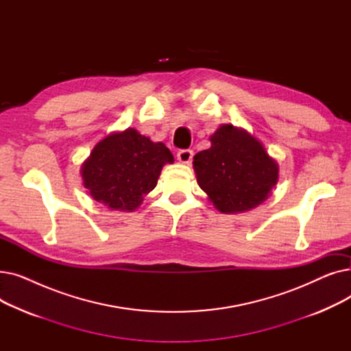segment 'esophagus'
<instances>
[{
  "label": "esophagus",
  "instance_id": "esophagus-1",
  "mask_svg": "<svg viewBox=\"0 0 351 351\" xmlns=\"http://www.w3.org/2000/svg\"><path fill=\"white\" fill-rule=\"evenodd\" d=\"M193 158V152L191 149H180L178 152V160L182 163H191Z\"/></svg>",
  "mask_w": 351,
  "mask_h": 351
}]
</instances>
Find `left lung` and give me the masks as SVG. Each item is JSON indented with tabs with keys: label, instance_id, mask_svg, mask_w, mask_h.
<instances>
[{
	"label": "left lung",
	"instance_id": "8db88e82",
	"mask_svg": "<svg viewBox=\"0 0 351 351\" xmlns=\"http://www.w3.org/2000/svg\"><path fill=\"white\" fill-rule=\"evenodd\" d=\"M212 146L193 158L200 189L222 213H241L265 202L279 179V165L242 128L222 125Z\"/></svg>",
	"mask_w": 351,
	"mask_h": 351
}]
</instances>
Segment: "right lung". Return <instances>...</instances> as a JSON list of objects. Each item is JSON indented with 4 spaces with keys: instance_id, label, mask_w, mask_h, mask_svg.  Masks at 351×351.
<instances>
[{
    "instance_id": "1",
    "label": "right lung",
    "mask_w": 351,
    "mask_h": 351,
    "mask_svg": "<svg viewBox=\"0 0 351 351\" xmlns=\"http://www.w3.org/2000/svg\"><path fill=\"white\" fill-rule=\"evenodd\" d=\"M173 155L162 142H152L136 129L110 134L95 145L82 163L88 193L112 210L132 212L158 183Z\"/></svg>"
}]
</instances>
